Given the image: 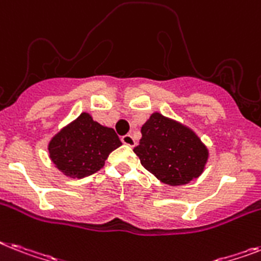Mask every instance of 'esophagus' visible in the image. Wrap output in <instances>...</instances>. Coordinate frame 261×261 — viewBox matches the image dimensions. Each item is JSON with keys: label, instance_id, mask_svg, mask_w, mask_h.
<instances>
[{"label": "esophagus", "instance_id": "esophagus-1", "mask_svg": "<svg viewBox=\"0 0 261 261\" xmlns=\"http://www.w3.org/2000/svg\"><path fill=\"white\" fill-rule=\"evenodd\" d=\"M122 142H123L124 145H127V146H134L135 145L134 138H133V135H131V134L123 135V137H122Z\"/></svg>", "mask_w": 261, "mask_h": 261}]
</instances>
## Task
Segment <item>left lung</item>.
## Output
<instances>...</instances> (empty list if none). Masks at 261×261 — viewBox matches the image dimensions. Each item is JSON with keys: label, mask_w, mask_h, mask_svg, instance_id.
<instances>
[{"label": "left lung", "mask_w": 261, "mask_h": 261, "mask_svg": "<svg viewBox=\"0 0 261 261\" xmlns=\"http://www.w3.org/2000/svg\"><path fill=\"white\" fill-rule=\"evenodd\" d=\"M134 152L142 166L167 185H184L202 173L207 150L193 131L158 112L142 126Z\"/></svg>", "instance_id": "8db88e82"}]
</instances>
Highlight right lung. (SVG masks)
<instances>
[{
  "label": "right lung",
  "mask_w": 261,
  "mask_h": 261,
  "mask_svg": "<svg viewBox=\"0 0 261 261\" xmlns=\"http://www.w3.org/2000/svg\"><path fill=\"white\" fill-rule=\"evenodd\" d=\"M122 145L114 128L82 114L49 142V155L57 169L72 178H83L100 170L110 152Z\"/></svg>",
  "instance_id": "add662e5"
}]
</instances>
